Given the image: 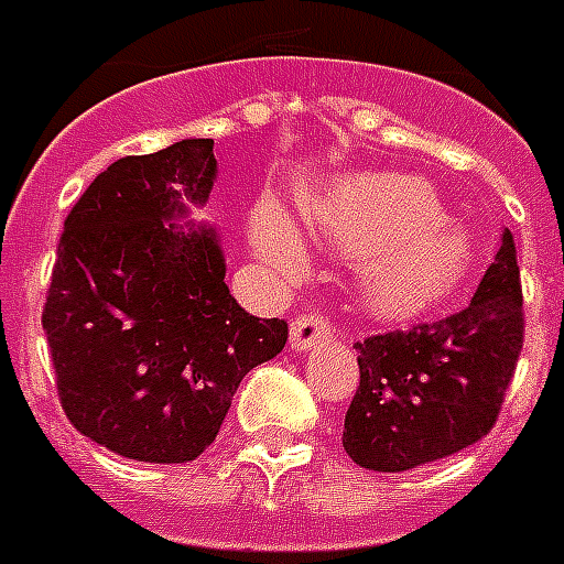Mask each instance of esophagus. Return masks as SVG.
I'll list each match as a JSON object with an SVG mask.
<instances>
[{
	"label": "esophagus",
	"mask_w": 564,
	"mask_h": 564,
	"mask_svg": "<svg viewBox=\"0 0 564 564\" xmlns=\"http://www.w3.org/2000/svg\"><path fill=\"white\" fill-rule=\"evenodd\" d=\"M336 334L334 318H327L325 313H304L292 322L290 327V343L292 348L299 351H307V348H316L322 343H330Z\"/></svg>",
	"instance_id": "esophagus-1"
}]
</instances>
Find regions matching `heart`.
<instances>
[{
    "instance_id": "obj_1",
    "label": "heart",
    "mask_w": 564,
    "mask_h": 564,
    "mask_svg": "<svg viewBox=\"0 0 564 564\" xmlns=\"http://www.w3.org/2000/svg\"><path fill=\"white\" fill-rule=\"evenodd\" d=\"M310 221L343 254L360 260V290L383 316H412L463 281L471 263L468 237L445 204L410 175H354L310 204ZM254 239L274 265L299 269V234L281 213L254 219Z\"/></svg>"
}]
</instances>
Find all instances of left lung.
I'll return each mask as SVG.
<instances>
[{
  "instance_id": "left-lung-1",
  "label": "left lung",
  "mask_w": 564,
  "mask_h": 564,
  "mask_svg": "<svg viewBox=\"0 0 564 564\" xmlns=\"http://www.w3.org/2000/svg\"><path fill=\"white\" fill-rule=\"evenodd\" d=\"M521 301L507 230L468 307L354 343L360 386L345 412V454L369 471H410L480 442L524 348Z\"/></svg>"
}]
</instances>
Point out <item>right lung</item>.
<instances>
[{"label": "right lung", "instance_id": "add662e5", "mask_svg": "<svg viewBox=\"0 0 564 564\" xmlns=\"http://www.w3.org/2000/svg\"><path fill=\"white\" fill-rule=\"evenodd\" d=\"M213 178V140L119 158L57 242L43 307L57 398L78 433L137 463L202 456L242 377L290 334L239 307L213 228L166 225Z\"/></svg>", "mask_w": 564, "mask_h": 564}]
</instances>
